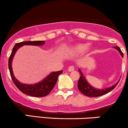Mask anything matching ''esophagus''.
<instances>
[{
    "instance_id": "1",
    "label": "esophagus",
    "mask_w": 128,
    "mask_h": 128,
    "mask_svg": "<svg viewBox=\"0 0 128 128\" xmlns=\"http://www.w3.org/2000/svg\"><path fill=\"white\" fill-rule=\"evenodd\" d=\"M74 70V66H70V67H69L68 68V71L70 72H71L73 71Z\"/></svg>"
}]
</instances>
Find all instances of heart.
Returning <instances> with one entry per match:
<instances>
[{
    "mask_svg": "<svg viewBox=\"0 0 128 128\" xmlns=\"http://www.w3.org/2000/svg\"><path fill=\"white\" fill-rule=\"evenodd\" d=\"M88 46L86 44H79L70 49V52L74 54H82L87 49Z\"/></svg>",
    "mask_w": 128,
    "mask_h": 128,
    "instance_id": "heart-1",
    "label": "heart"
}]
</instances>
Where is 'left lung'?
Masks as SVG:
<instances>
[{
  "label": "left lung",
  "mask_w": 128,
  "mask_h": 128,
  "mask_svg": "<svg viewBox=\"0 0 128 128\" xmlns=\"http://www.w3.org/2000/svg\"><path fill=\"white\" fill-rule=\"evenodd\" d=\"M114 48H115L116 49H117V50L120 52V55H121L122 56L123 58V54L120 48H118V46H114ZM79 72L80 73V78H79L78 82V87L79 91L86 96L98 97L105 94L108 93V92L112 91V90L117 86L118 82H119V80H118V81L117 82L116 84H114V86H110L109 88H106L105 89L100 90L95 88L91 86L90 85V84L88 82L87 80H86V78L84 76V74H82V72L80 71V69H79Z\"/></svg>",
  "instance_id": "8db88e82"
}]
</instances>
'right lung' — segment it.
<instances>
[{"label": "right lung", "mask_w": 128, "mask_h": 128, "mask_svg": "<svg viewBox=\"0 0 128 128\" xmlns=\"http://www.w3.org/2000/svg\"><path fill=\"white\" fill-rule=\"evenodd\" d=\"M44 41H33V42H24L16 43L13 48L12 52L8 60V67L10 74L14 84L23 93L34 97H44L47 96L54 88L58 78L62 73V70L52 72L45 78L43 80L35 84H26L20 82L16 78L13 74L12 69V61L13 57L18 48L24 45L42 46L45 43Z\"/></svg>", "instance_id": "right-lung-1"}]
</instances>
